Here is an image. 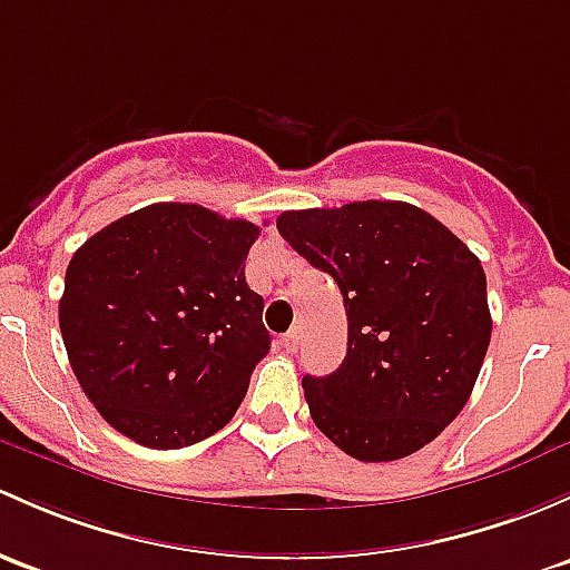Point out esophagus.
I'll use <instances>...</instances> for the list:
<instances>
[{
	"mask_svg": "<svg viewBox=\"0 0 570 570\" xmlns=\"http://www.w3.org/2000/svg\"><path fill=\"white\" fill-rule=\"evenodd\" d=\"M297 344H301V331L295 327V331H289L284 335V350L286 352H297Z\"/></svg>",
	"mask_w": 570,
	"mask_h": 570,
	"instance_id": "1",
	"label": "esophagus"
}]
</instances>
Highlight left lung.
<instances>
[{
	"instance_id": "obj_1",
	"label": "left lung",
	"mask_w": 570,
	"mask_h": 570,
	"mask_svg": "<svg viewBox=\"0 0 570 570\" xmlns=\"http://www.w3.org/2000/svg\"><path fill=\"white\" fill-rule=\"evenodd\" d=\"M275 224L344 295V363L303 376L316 429L361 461L421 451L464 410L487 357L481 259L406 202L289 209Z\"/></svg>"
}]
</instances>
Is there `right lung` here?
Segmentation results:
<instances>
[{
	"instance_id": "1",
	"label": "right lung",
	"mask_w": 570,
	"mask_h": 570,
	"mask_svg": "<svg viewBox=\"0 0 570 570\" xmlns=\"http://www.w3.org/2000/svg\"><path fill=\"white\" fill-rule=\"evenodd\" d=\"M256 237L243 218L160 202L76 250L59 331L81 391L119 434L171 451L235 417L269 352L265 301L245 284Z\"/></svg>"
}]
</instances>
